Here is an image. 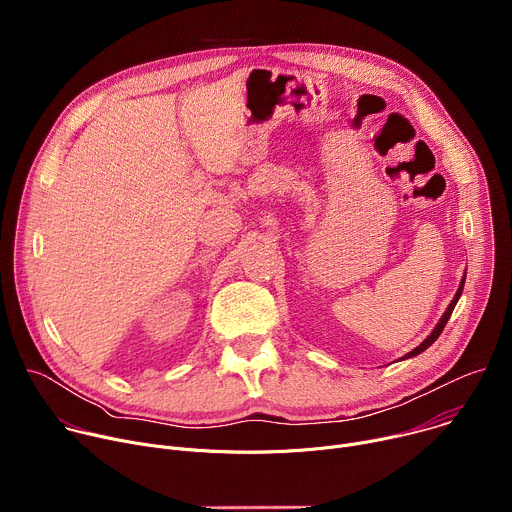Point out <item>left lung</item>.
Segmentation results:
<instances>
[{
  "label": "left lung",
  "instance_id": "obj_1",
  "mask_svg": "<svg viewBox=\"0 0 512 512\" xmlns=\"http://www.w3.org/2000/svg\"><path fill=\"white\" fill-rule=\"evenodd\" d=\"M464 281H466V275L462 277V281H460V287H458V291H456V296H454V300L450 302V306H448V310L444 312V316L440 318V322L435 324V328L431 330V334L417 346V348H413L411 352H407L401 360H405V358H411V356H417V354H421L423 350H427L435 340H437V336L442 334V330L446 328V324H448V320H450V316H452V312H454V308H456V304H458V300H460V296H462V291H464Z\"/></svg>",
  "mask_w": 512,
  "mask_h": 512
}]
</instances>
